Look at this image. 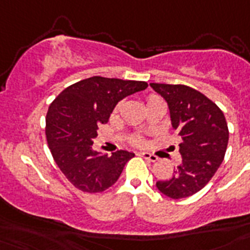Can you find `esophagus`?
Masks as SVG:
<instances>
[{"instance_id": "esophagus-1", "label": "esophagus", "mask_w": 250, "mask_h": 250, "mask_svg": "<svg viewBox=\"0 0 250 250\" xmlns=\"http://www.w3.org/2000/svg\"><path fill=\"white\" fill-rule=\"evenodd\" d=\"M139 156L143 157V158H145V160L150 161V162H156L157 160H158V157L154 156V154H152V153H148V152H139L137 153Z\"/></svg>"}]
</instances>
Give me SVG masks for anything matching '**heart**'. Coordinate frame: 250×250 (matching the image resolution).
Listing matches in <instances>:
<instances>
[{
    "instance_id": "obj_1",
    "label": "heart",
    "mask_w": 250,
    "mask_h": 250,
    "mask_svg": "<svg viewBox=\"0 0 250 250\" xmlns=\"http://www.w3.org/2000/svg\"><path fill=\"white\" fill-rule=\"evenodd\" d=\"M154 98H158V97H157V96H149L148 101H152V100H154ZM132 143L136 145H141V144H144V139H143L141 136H136L132 139Z\"/></svg>"
}]
</instances>
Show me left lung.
I'll return each mask as SVG.
<instances>
[{"label":"left lung","instance_id":"8db88e82","mask_svg":"<svg viewBox=\"0 0 250 250\" xmlns=\"http://www.w3.org/2000/svg\"><path fill=\"white\" fill-rule=\"evenodd\" d=\"M150 86L166 100L172 128L182 139V162L168 180H160L156 186L174 200L189 197L210 182L223 162L229 144L225 114L190 86L160 83H150Z\"/></svg>","mask_w":250,"mask_h":250}]
</instances>
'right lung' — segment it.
I'll return each mask as SVG.
<instances>
[{"label":"right lung","mask_w":250,"mask_h":250,"mask_svg":"<svg viewBox=\"0 0 250 250\" xmlns=\"http://www.w3.org/2000/svg\"><path fill=\"white\" fill-rule=\"evenodd\" d=\"M146 86L145 82L92 76L67 86L50 104L46 141L57 166L75 188L88 193L104 192L135 157L127 150L102 156L92 145L98 127L107 123L118 102Z\"/></svg>","instance_id":"obj_1"}]
</instances>
